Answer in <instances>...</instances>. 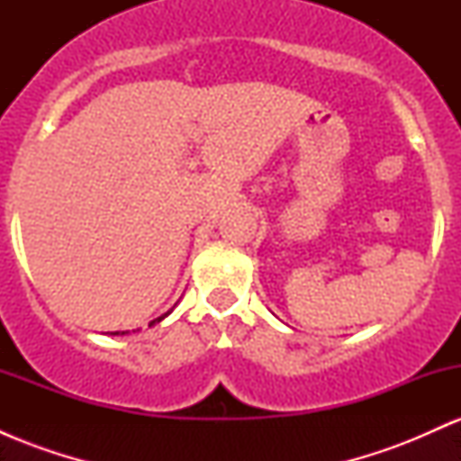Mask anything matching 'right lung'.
Returning a JSON list of instances; mask_svg holds the SVG:
<instances>
[{"label": "right lung", "instance_id": "1", "mask_svg": "<svg viewBox=\"0 0 461 461\" xmlns=\"http://www.w3.org/2000/svg\"><path fill=\"white\" fill-rule=\"evenodd\" d=\"M167 314H168V312H167ZM167 314H164V316H167ZM164 316H160V319H156V321H153V322H160V321L164 319ZM114 333H119V331H114ZM121 333H125V331H121Z\"/></svg>", "mask_w": 461, "mask_h": 461}]
</instances>
